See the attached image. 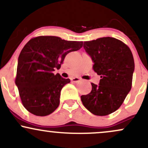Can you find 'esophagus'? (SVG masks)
Returning a JSON list of instances; mask_svg holds the SVG:
<instances>
[{"instance_id":"obj_1","label":"esophagus","mask_w":148,"mask_h":148,"mask_svg":"<svg viewBox=\"0 0 148 148\" xmlns=\"http://www.w3.org/2000/svg\"><path fill=\"white\" fill-rule=\"evenodd\" d=\"M71 80H72V82L76 83V82H78V81H79L80 80H81V79H79V78H77V77H75V78H72Z\"/></svg>"}]
</instances>
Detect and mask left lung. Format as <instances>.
Instances as JSON below:
<instances>
[{
    "mask_svg": "<svg viewBox=\"0 0 148 148\" xmlns=\"http://www.w3.org/2000/svg\"><path fill=\"white\" fill-rule=\"evenodd\" d=\"M84 48L101 79L91 83L89 94L81 96L90 113L103 116L118 110L132 88L134 60L130 49L120 40L106 37L84 42Z\"/></svg>",
    "mask_w": 148,
    "mask_h": 148,
    "instance_id": "left-lung-1",
    "label": "left lung"
}]
</instances>
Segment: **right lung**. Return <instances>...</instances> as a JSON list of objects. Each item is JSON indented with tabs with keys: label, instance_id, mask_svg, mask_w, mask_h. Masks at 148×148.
<instances>
[{
	"label": "right lung",
	"instance_id": "obj_1",
	"mask_svg": "<svg viewBox=\"0 0 148 148\" xmlns=\"http://www.w3.org/2000/svg\"><path fill=\"white\" fill-rule=\"evenodd\" d=\"M82 47L83 42L56 36H40L28 42L18 56L15 79L26 110L37 116H46L56 109L61 90L70 80L53 72L60 68L67 53Z\"/></svg>",
	"mask_w": 148,
	"mask_h": 148
}]
</instances>
